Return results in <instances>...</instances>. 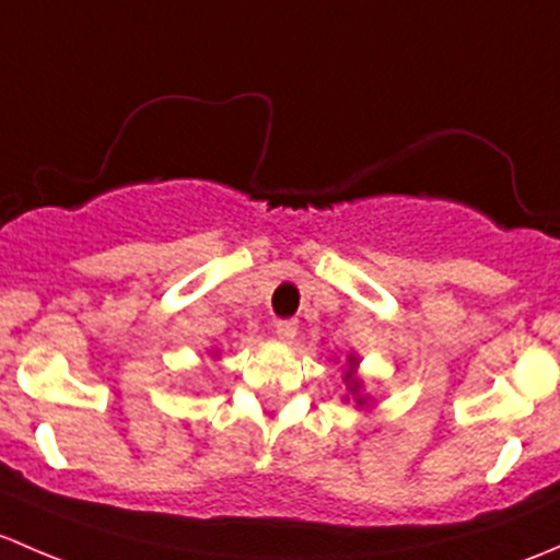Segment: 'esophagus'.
<instances>
[{
  "label": "esophagus",
  "instance_id": "1",
  "mask_svg": "<svg viewBox=\"0 0 560 560\" xmlns=\"http://www.w3.org/2000/svg\"><path fill=\"white\" fill-rule=\"evenodd\" d=\"M296 331H299V326L293 320H282L275 326V334H278L280 342H291V339L296 337Z\"/></svg>",
  "mask_w": 560,
  "mask_h": 560
}]
</instances>
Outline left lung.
<instances>
[{
    "mask_svg": "<svg viewBox=\"0 0 560 560\" xmlns=\"http://www.w3.org/2000/svg\"><path fill=\"white\" fill-rule=\"evenodd\" d=\"M345 361H348V369H345V396H342V399L353 401V405L359 409L374 407L372 396L364 394V380L359 377L361 359L355 353H348V359H345Z\"/></svg>",
    "mask_w": 560,
    "mask_h": 560,
    "instance_id": "obj_1",
    "label": "left lung"
}]
</instances>
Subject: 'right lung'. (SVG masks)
I'll list each match as a JSON object with an SVG mask.
<instances>
[{
  "instance_id": "obj_1",
  "label": "right lung",
  "mask_w": 560,
  "mask_h": 560,
  "mask_svg": "<svg viewBox=\"0 0 560 560\" xmlns=\"http://www.w3.org/2000/svg\"><path fill=\"white\" fill-rule=\"evenodd\" d=\"M210 355H212V359H215V361H218V350H212V353H210Z\"/></svg>"
}]
</instances>
